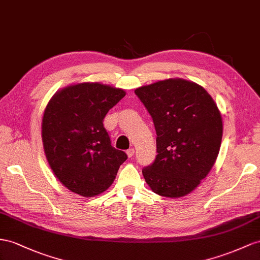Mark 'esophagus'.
Here are the masks:
<instances>
[{
	"label": "esophagus",
	"instance_id": "esophagus-1",
	"mask_svg": "<svg viewBox=\"0 0 260 260\" xmlns=\"http://www.w3.org/2000/svg\"><path fill=\"white\" fill-rule=\"evenodd\" d=\"M126 154H127V156L131 158V157L134 156V154H135V149H134V148H131V149H128L127 151H126Z\"/></svg>",
	"mask_w": 260,
	"mask_h": 260
}]
</instances>
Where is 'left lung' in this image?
I'll list each match as a JSON object with an SVG mask.
<instances>
[{"mask_svg": "<svg viewBox=\"0 0 260 260\" xmlns=\"http://www.w3.org/2000/svg\"><path fill=\"white\" fill-rule=\"evenodd\" d=\"M136 95L152 117L157 156L143 169L155 193L182 198L191 193L214 166L221 147L223 119L203 86L169 78L139 86Z\"/></svg>", "mask_w": 260, "mask_h": 260, "instance_id": "left-lung-1", "label": "left lung"}]
</instances>
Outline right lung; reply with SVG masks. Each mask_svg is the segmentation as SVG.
<instances>
[{
  "label": "right lung",
  "instance_id": "right-lung-1",
  "mask_svg": "<svg viewBox=\"0 0 260 260\" xmlns=\"http://www.w3.org/2000/svg\"><path fill=\"white\" fill-rule=\"evenodd\" d=\"M126 92L100 82L73 83L46 105L42 141L49 167L71 192L92 198L114 181L127 156L111 146L103 118Z\"/></svg>",
  "mask_w": 260,
  "mask_h": 260
}]
</instances>
